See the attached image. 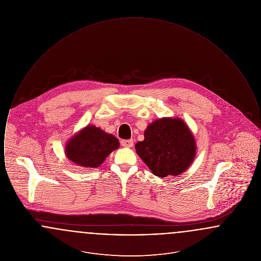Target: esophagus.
Returning <instances> with one entry per match:
<instances>
[{
  "label": "esophagus",
  "mask_w": 261,
  "mask_h": 261,
  "mask_svg": "<svg viewBox=\"0 0 261 261\" xmlns=\"http://www.w3.org/2000/svg\"><path fill=\"white\" fill-rule=\"evenodd\" d=\"M134 145L133 140H122L121 141V146L125 148H132Z\"/></svg>",
  "instance_id": "obj_1"
}]
</instances>
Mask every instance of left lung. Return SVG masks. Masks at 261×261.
<instances>
[{
  "label": "left lung",
  "instance_id": "1",
  "mask_svg": "<svg viewBox=\"0 0 261 261\" xmlns=\"http://www.w3.org/2000/svg\"><path fill=\"white\" fill-rule=\"evenodd\" d=\"M144 136L135 145L137 153L155 176H177L195 160V137L180 118L158 119L147 127Z\"/></svg>",
  "mask_w": 261,
  "mask_h": 261
}]
</instances>
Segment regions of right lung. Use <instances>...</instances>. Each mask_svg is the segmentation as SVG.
<instances>
[{"mask_svg": "<svg viewBox=\"0 0 261 261\" xmlns=\"http://www.w3.org/2000/svg\"><path fill=\"white\" fill-rule=\"evenodd\" d=\"M118 147L117 138L94 125H88L67 142L65 154L78 166L97 168Z\"/></svg>", "mask_w": 261, "mask_h": 261, "instance_id": "add662e5", "label": "right lung"}]
</instances>
